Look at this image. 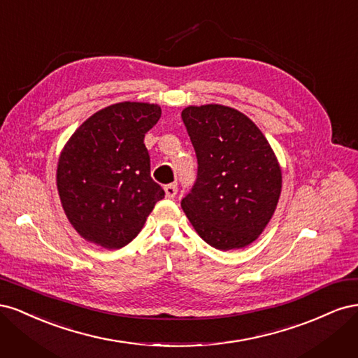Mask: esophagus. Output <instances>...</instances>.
Masks as SVG:
<instances>
[{"label":"esophagus","instance_id":"1","mask_svg":"<svg viewBox=\"0 0 358 358\" xmlns=\"http://www.w3.org/2000/svg\"><path fill=\"white\" fill-rule=\"evenodd\" d=\"M164 192L167 199H175L178 194V185H175V183H169V185L164 187Z\"/></svg>","mask_w":358,"mask_h":358}]
</instances>
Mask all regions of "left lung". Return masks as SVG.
<instances>
[{
	"label": "left lung",
	"mask_w": 358,
	"mask_h": 358,
	"mask_svg": "<svg viewBox=\"0 0 358 358\" xmlns=\"http://www.w3.org/2000/svg\"><path fill=\"white\" fill-rule=\"evenodd\" d=\"M182 119L199 162L183 212L216 249L251 245L272 220L282 189L272 146L251 119L229 106H188Z\"/></svg>",
	"instance_id": "left-lung-1"
}]
</instances>
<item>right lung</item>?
<instances>
[{"instance_id": "add662e5", "label": "right lung", "mask_w": 358, "mask_h": 358, "mask_svg": "<svg viewBox=\"0 0 358 358\" xmlns=\"http://www.w3.org/2000/svg\"><path fill=\"white\" fill-rule=\"evenodd\" d=\"M158 104L122 101L95 112L64 145L57 167L62 209L85 241L107 249L131 242L164 197L150 178L145 134Z\"/></svg>"}]
</instances>
